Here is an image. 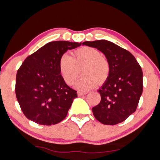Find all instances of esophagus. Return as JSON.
<instances>
[{
  "label": "esophagus",
  "mask_w": 160,
  "mask_h": 160,
  "mask_svg": "<svg viewBox=\"0 0 160 160\" xmlns=\"http://www.w3.org/2000/svg\"><path fill=\"white\" fill-rule=\"evenodd\" d=\"M87 94V93H83V92H78V96L79 97H80V96H84V95H86Z\"/></svg>",
  "instance_id": "34e87169"
}]
</instances>
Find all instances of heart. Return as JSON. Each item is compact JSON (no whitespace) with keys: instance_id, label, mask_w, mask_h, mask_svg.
I'll list each match as a JSON object with an SVG mask.
<instances>
[{"instance_id":"obj_1","label":"heart","mask_w":160,"mask_h":160,"mask_svg":"<svg viewBox=\"0 0 160 160\" xmlns=\"http://www.w3.org/2000/svg\"><path fill=\"white\" fill-rule=\"evenodd\" d=\"M82 68L84 76L75 84L77 89L90 90L98 83H104L109 77L111 67L108 60L102 53L93 47H82L72 53V58L64 53L59 60V70L62 79L68 85H72Z\"/></svg>"}]
</instances>
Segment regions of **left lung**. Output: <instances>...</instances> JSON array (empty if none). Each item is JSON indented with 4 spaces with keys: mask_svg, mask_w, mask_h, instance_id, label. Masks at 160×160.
<instances>
[{
    "mask_svg": "<svg viewBox=\"0 0 160 160\" xmlns=\"http://www.w3.org/2000/svg\"><path fill=\"white\" fill-rule=\"evenodd\" d=\"M82 45L102 52L110 64L109 77L98 91L101 101L92 108L94 117L103 124L124 121L136 110L143 91V73L132 54L106 40L86 41Z\"/></svg>",
    "mask_w": 160,
    "mask_h": 160,
    "instance_id": "8db88e82",
    "label": "left lung"
}]
</instances>
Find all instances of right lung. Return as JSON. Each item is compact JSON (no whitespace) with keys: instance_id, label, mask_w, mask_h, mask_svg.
I'll return each mask as SVG.
<instances>
[{"instance_id":"1","label":"right lung","mask_w":160,"mask_h":160,"mask_svg":"<svg viewBox=\"0 0 160 160\" xmlns=\"http://www.w3.org/2000/svg\"><path fill=\"white\" fill-rule=\"evenodd\" d=\"M82 43L53 41L29 56L16 74V96L25 117L41 125L59 123L66 118L77 91L62 79L60 56Z\"/></svg>"}]
</instances>
